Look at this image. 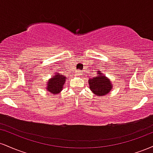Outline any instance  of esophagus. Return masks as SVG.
Wrapping results in <instances>:
<instances>
[{
	"label": "esophagus",
	"instance_id": "1",
	"mask_svg": "<svg viewBox=\"0 0 153 153\" xmlns=\"http://www.w3.org/2000/svg\"><path fill=\"white\" fill-rule=\"evenodd\" d=\"M82 72L81 71H80V70H78V71H77L75 72V73H76L77 75H78V76H80V75H82Z\"/></svg>",
	"mask_w": 153,
	"mask_h": 153
}]
</instances>
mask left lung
Listing matches in <instances>:
<instances>
[{"label":"left lung","mask_w":153,"mask_h":153,"mask_svg":"<svg viewBox=\"0 0 153 153\" xmlns=\"http://www.w3.org/2000/svg\"><path fill=\"white\" fill-rule=\"evenodd\" d=\"M88 83L91 91L99 96H103L108 94L113 86L109 79L99 71H97L96 76L89 79Z\"/></svg>","instance_id":"1"}]
</instances>
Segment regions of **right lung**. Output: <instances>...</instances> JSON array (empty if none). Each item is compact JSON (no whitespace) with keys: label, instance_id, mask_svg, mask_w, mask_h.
Wrapping results in <instances>:
<instances>
[{"label":"right lung","instance_id":"obj_1","mask_svg":"<svg viewBox=\"0 0 153 153\" xmlns=\"http://www.w3.org/2000/svg\"><path fill=\"white\" fill-rule=\"evenodd\" d=\"M66 79H68V78L65 76L64 75H61L60 73L57 72L56 74L53 76V78H50L48 80L46 89L48 91H50L51 94H59L63 88Z\"/></svg>","mask_w":153,"mask_h":153}]
</instances>
